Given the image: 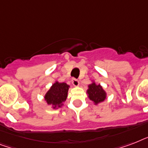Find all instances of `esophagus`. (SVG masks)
Listing matches in <instances>:
<instances>
[{
    "instance_id": "obj_1",
    "label": "esophagus",
    "mask_w": 148,
    "mask_h": 148,
    "mask_svg": "<svg viewBox=\"0 0 148 148\" xmlns=\"http://www.w3.org/2000/svg\"><path fill=\"white\" fill-rule=\"evenodd\" d=\"M71 82H72V84H73L74 87H77V86H79V84H80L78 80H77V79H75V78L72 79Z\"/></svg>"
}]
</instances>
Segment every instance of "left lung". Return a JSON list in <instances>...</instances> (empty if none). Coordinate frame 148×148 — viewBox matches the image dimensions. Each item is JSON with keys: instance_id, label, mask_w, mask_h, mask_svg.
I'll return each mask as SVG.
<instances>
[{"instance_id": "1", "label": "left lung", "mask_w": 148, "mask_h": 148, "mask_svg": "<svg viewBox=\"0 0 148 148\" xmlns=\"http://www.w3.org/2000/svg\"><path fill=\"white\" fill-rule=\"evenodd\" d=\"M88 97L90 101H92L95 104L101 103L106 99L107 94L105 90L100 84H96L95 82H92L88 85V89L87 90Z\"/></svg>"}]
</instances>
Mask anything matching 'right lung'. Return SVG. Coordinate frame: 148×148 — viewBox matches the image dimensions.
Wrapping results in <instances>:
<instances>
[{
	"label": "right lung",
	"instance_id": "add662e5",
	"mask_svg": "<svg viewBox=\"0 0 148 148\" xmlns=\"http://www.w3.org/2000/svg\"><path fill=\"white\" fill-rule=\"evenodd\" d=\"M69 88L70 86L66 83H59L58 81H56L45 96L47 104L52 105L53 109L61 108L63 102H64L67 97Z\"/></svg>",
	"mask_w": 148,
	"mask_h": 148
}]
</instances>
